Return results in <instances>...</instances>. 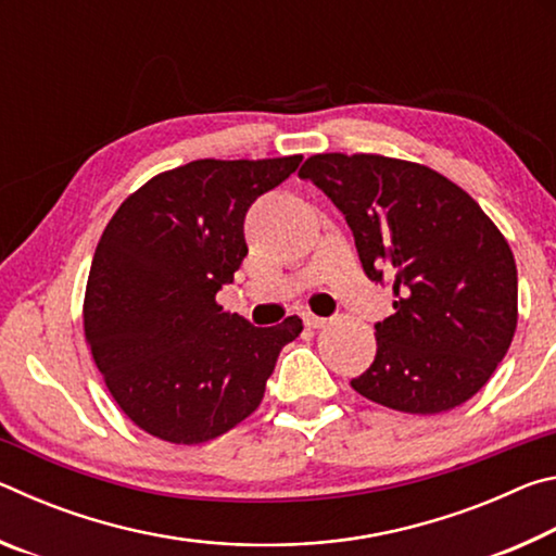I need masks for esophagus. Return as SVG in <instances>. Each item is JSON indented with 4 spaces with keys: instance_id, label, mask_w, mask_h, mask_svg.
<instances>
[{
    "instance_id": "34e87169",
    "label": "esophagus",
    "mask_w": 556,
    "mask_h": 556,
    "mask_svg": "<svg viewBox=\"0 0 556 556\" xmlns=\"http://www.w3.org/2000/svg\"><path fill=\"white\" fill-rule=\"evenodd\" d=\"M304 324L308 328H321V326H326V318L316 316V314H304Z\"/></svg>"
}]
</instances>
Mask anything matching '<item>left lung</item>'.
Wrapping results in <instances>:
<instances>
[{
	"label": "left lung",
	"instance_id": "left-lung-1",
	"mask_svg": "<svg viewBox=\"0 0 556 556\" xmlns=\"http://www.w3.org/2000/svg\"><path fill=\"white\" fill-rule=\"evenodd\" d=\"M351 225L372 281L390 279L394 314L351 388L382 407L439 414L483 388L513 343L517 267L503 232L434 168L380 154H314L299 168Z\"/></svg>",
	"mask_w": 556,
	"mask_h": 556
}]
</instances>
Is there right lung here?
<instances>
[{
    "mask_svg": "<svg viewBox=\"0 0 556 556\" xmlns=\"http://www.w3.org/2000/svg\"><path fill=\"white\" fill-rule=\"evenodd\" d=\"M301 154L199 159L127 195L92 257L83 326L112 400L168 444H203L265 397L299 316L257 328L215 301L240 269L244 213L296 172Z\"/></svg>",
    "mask_w": 556,
    "mask_h": 556,
    "instance_id": "1",
    "label": "right lung"
}]
</instances>
